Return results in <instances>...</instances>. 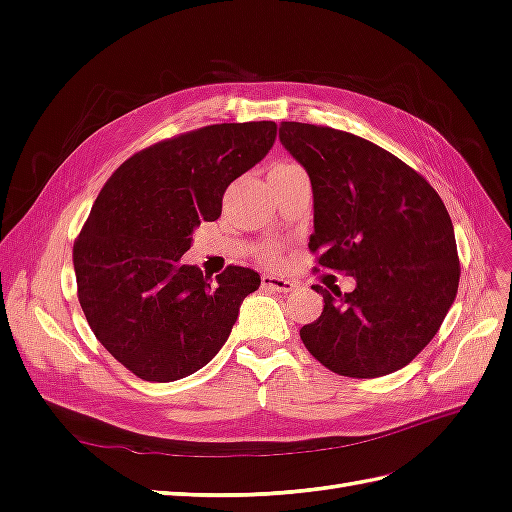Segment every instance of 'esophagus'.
Returning a JSON list of instances; mask_svg holds the SVG:
<instances>
[{"label": "esophagus", "mask_w": 512, "mask_h": 512, "mask_svg": "<svg viewBox=\"0 0 512 512\" xmlns=\"http://www.w3.org/2000/svg\"><path fill=\"white\" fill-rule=\"evenodd\" d=\"M262 286L269 290H277V292L297 290V284L286 280V277H277V275H262Z\"/></svg>", "instance_id": "obj_1"}]
</instances>
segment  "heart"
<instances>
[{"instance_id": "b5f03b06", "label": "heart", "mask_w": 512, "mask_h": 512, "mask_svg": "<svg viewBox=\"0 0 512 512\" xmlns=\"http://www.w3.org/2000/svg\"><path fill=\"white\" fill-rule=\"evenodd\" d=\"M297 168H301V166L290 162V160H277V162L271 164L269 175H282V173H290V170H297ZM277 256H280V252H277L275 245H265L260 250V258L265 262H275Z\"/></svg>"}]
</instances>
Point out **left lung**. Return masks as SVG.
<instances>
[{"instance_id":"left-lung-1","label":"left lung","mask_w":512,"mask_h":512,"mask_svg":"<svg viewBox=\"0 0 512 512\" xmlns=\"http://www.w3.org/2000/svg\"><path fill=\"white\" fill-rule=\"evenodd\" d=\"M280 141L309 175L318 267L352 292L312 286L324 309L301 339L324 367L378 378L406 367L438 333L459 286L455 230L423 175L361 136L282 121Z\"/></svg>"}]
</instances>
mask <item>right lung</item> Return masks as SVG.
I'll return each mask as SVG.
<instances>
[{"label":"right lung","instance_id":"right-lung-1","mask_svg":"<svg viewBox=\"0 0 512 512\" xmlns=\"http://www.w3.org/2000/svg\"><path fill=\"white\" fill-rule=\"evenodd\" d=\"M275 136V121L177 134L134 153L100 190L72 250L79 303L98 342L141 380L173 382L205 367L258 290L254 269L228 265L211 280L181 256Z\"/></svg>","mask_w":512,"mask_h":512}]
</instances>
